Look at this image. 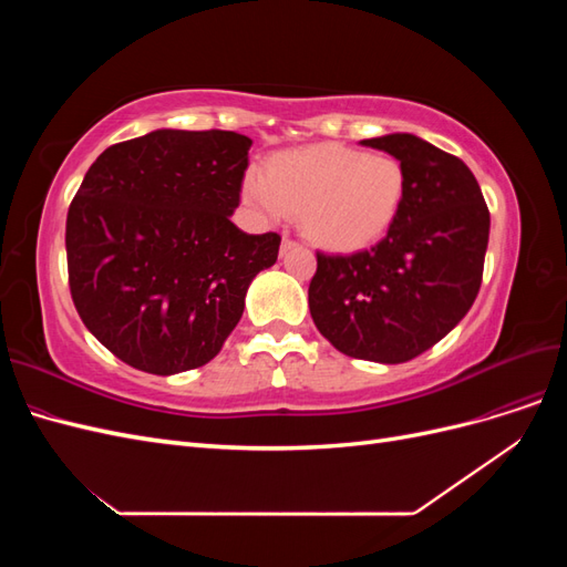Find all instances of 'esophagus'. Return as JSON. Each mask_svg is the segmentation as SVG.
Here are the masks:
<instances>
[{"instance_id":"obj_1","label":"esophagus","mask_w":567,"mask_h":567,"mask_svg":"<svg viewBox=\"0 0 567 567\" xmlns=\"http://www.w3.org/2000/svg\"><path fill=\"white\" fill-rule=\"evenodd\" d=\"M298 244L296 241H290V238L288 236H284V241H281V255H286L288 250H293Z\"/></svg>"}]
</instances>
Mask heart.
<instances>
[{
	"mask_svg": "<svg viewBox=\"0 0 567 567\" xmlns=\"http://www.w3.org/2000/svg\"><path fill=\"white\" fill-rule=\"evenodd\" d=\"M404 186L402 165L385 153L315 144L274 153L265 175L248 169L241 198L267 225L298 215L305 236L319 248L357 252L390 231Z\"/></svg>",
	"mask_w": 567,
	"mask_h": 567,
	"instance_id": "heart-1",
	"label": "heart"
}]
</instances>
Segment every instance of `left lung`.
I'll use <instances>...</instances> for the list:
<instances>
[{"instance_id":"left-lung-1","label":"left lung","mask_w":567,"mask_h":567,"mask_svg":"<svg viewBox=\"0 0 567 567\" xmlns=\"http://www.w3.org/2000/svg\"><path fill=\"white\" fill-rule=\"evenodd\" d=\"M404 169V200L381 244L354 255L317 252L310 315L348 357L402 364L466 317L483 281L489 210L468 165L416 134L359 142Z\"/></svg>"}]
</instances>
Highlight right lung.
Segmentation results:
<instances>
[{
	"label": "right lung",
	"mask_w": 567,
	"mask_h": 567,
	"mask_svg": "<svg viewBox=\"0 0 567 567\" xmlns=\"http://www.w3.org/2000/svg\"><path fill=\"white\" fill-rule=\"evenodd\" d=\"M244 134L153 130L92 163L65 221L78 315L125 364L173 375L208 364L244 315L279 234H246Z\"/></svg>",
	"instance_id": "1"
}]
</instances>
